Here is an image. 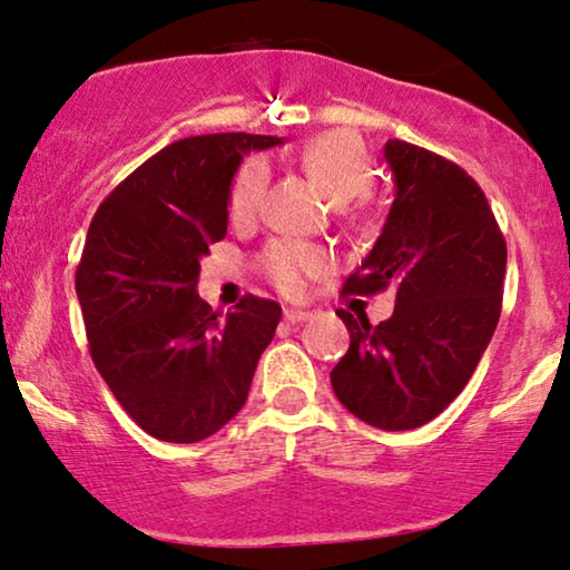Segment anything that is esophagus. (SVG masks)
<instances>
[{
  "instance_id": "esophagus-1",
  "label": "esophagus",
  "mask_w": 570,
  "mask_h": 570,
  "mask_svg": "<svg viewBox=\"0 0 570 570\" xmlns=\"http://www.w3.org/2000/svg\"><path fill=\"white\" fill-rule=\"evenodd\" d=\"M284 317H286V323H305V321H309V317H313V313H309V309L286 307L284 309Z\"/></svg>"
}]
</instances>
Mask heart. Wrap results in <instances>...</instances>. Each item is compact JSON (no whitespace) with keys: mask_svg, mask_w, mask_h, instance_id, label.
I'll return each instance as SVG.
<instances>
[{"mask_svg":"<svg viewBox=\"0 0 570 570\" xmlns=\"http://www.w3.org/2000/svg\"><path fill=\"white\" fill-rule=\"evenodd\" d=\"M299 164L309 179L323 189L333 206L364 197L375 181L373 158L362 140L346 130L323 132L307 140L299 150ZM268 193V164L263 158H249L234 177L229 193V214L237 222H249L261 214ZM263 273L284 294H299L309 278L323 276L331 268L325 249L305 242H271L261 257Z\"/></svg>","mask_w":570,"mask_h":570,"instance_id":"obj_1","label":"heart"}]
</instances>
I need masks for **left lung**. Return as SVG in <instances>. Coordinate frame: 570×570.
I'll use <instances>...</instances> for the list:
<instances>
[{
    "instance_id": "1",
    "label": "left lung",
    "mask_w": 570,
    "mask_h": 570,
    "mask_svg": "<svg viewBox=\"0 0 570 570\" xmlns=\"http://www.w3.org/2000/svg\"><path fill=\"white\" fill-rule=\"evenodd\" d=\"M391 214L346 294L393 286L389 321L338 309L348 352L331 370L341 404L373 428L414 430L435 420L474 375L503 305L505 239L482 187L449 158L385 142Z\"/></svg>"
}]
</instances>
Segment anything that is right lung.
<instances>
[{
    "mask_svg": "<svg viewBox=\"0 0 570 570\" xmlns=\"http://www.w3.org/2000/svg\"><path fill=\"white\" fill-rule=\"evenodd\" d=\"M273 135L218 132L171 142L98 206L75 273L96 370L148 435L197 443L245 406L257 360L281 321L247 294L218 313L197 294L200 257L226 237L242 154Z\"/></svg>",
    "mask_w": 570,
    "mask_h": 570,
    "instance_id": "right-lung-1",
    "label": "right lung"
}]
</instances>
